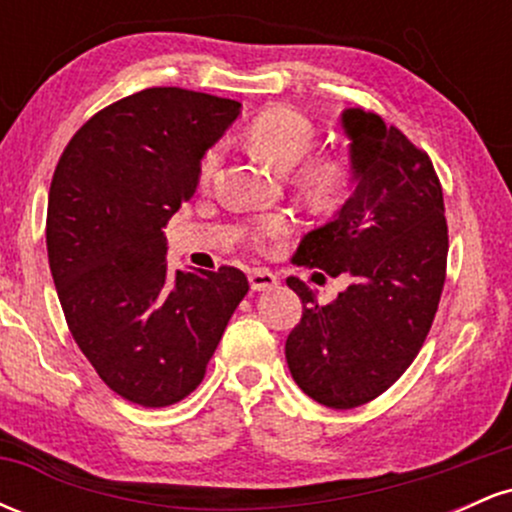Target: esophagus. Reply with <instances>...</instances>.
<instances>
[{
    "instance_id": "34e87169",
    "label": "esophagus",
    "mask_w": 512,
    "mask_h": 512,
    "mask_svg": "<svg viewBox=\"0 0 512 512\" xmlns=\"http://www.w3.org/2000/svg\"><path fill=\"white\" fill-rule=\"evenodd\" d=\"M248 279H250V289L252 291H269V289H274L276 284H279L276 274L269 272V269H252Z\"/></svg>"
}]
</instances>
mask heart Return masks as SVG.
<instances>
[{
    "label": "heart",
    "instance_id": "heart-1",
    "mask_svg": "<svg viewBox=\"0 0 512 512\" xmlns=\"http://www.w3.org/2000/svg\"><path fill=\"white\" fill-rule=\"evenodd\" d=\"M248 144L252 154L267 163L269 168L286 173L293 170L305 156L310 154L315 144V127L308 117L298 110L276 105V108L262 110L248 127ZM221 163V146H214L204 154L199 163V182H209L214 178L216 168ZM351 180V168L346 158L325 154L315 156L303 163L301 185L310 197L320 202H337L344 195ZM286 231V223L281 219L264 221L257 231L260 238H274Z\"/></svg>",
    "mask_w": 512,
    "mask_h": 512
}]
</instances>
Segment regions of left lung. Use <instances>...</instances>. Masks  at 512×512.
Instances as JSON below:
<instances>
[{"instance_id":"1","label":"left lung","mask_w":512,"mask_h":512,"mask_svg":"<svg viewBox=\"0 0 512 512\" xmlns=\"http://www.w3.org/2000/svg\"><path fill=\"white\" fill-rule=\"evenodd\" d=\"M354 192L332 221L308 231L298 264L351 276L330 305L301 279L303 317L286 339V363L308 397L354 409L411 366L436 317L445 284L448 223L431 158L383 117L346 108Z\"/></svg>"}]
</instances>
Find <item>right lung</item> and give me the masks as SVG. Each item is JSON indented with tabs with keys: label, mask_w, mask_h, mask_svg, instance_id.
I'll return each instance as SVG.
<instances>
[{
	"label": "right lung",
	"mask_w": 512,
	"mask_h": 512,
	"mask_svg": "<svg viewBox=\"0 0 512 512\" xmlns=\"http://www.w3.org/2000/svg\"><path fill=\"white\" fill-rule=\"evenodd\" d=\"M240 103L144 88L96 113L52 175L48 260L74 342L120 397L168 407L202 383L248 293L236 267L170 272V216Z\"/></svg>",
	"instance_id": "add662e5"
}]
</instances>
